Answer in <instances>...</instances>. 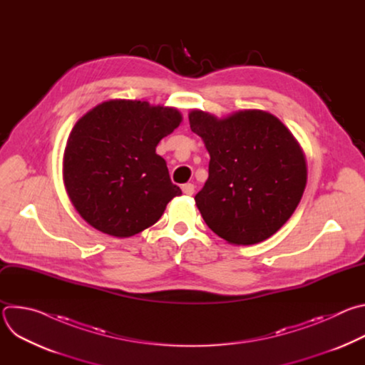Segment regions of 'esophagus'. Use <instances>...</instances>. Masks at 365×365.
Instances as JSON below:
<instances>
[{
    "instance_id": "1",
    "label": "esophagus",
    "mask_w": 365,
    "mask_h": 365,
    "mask_svg": "<svg viewBox=\"0 0 365 365\" xmlns=\"http://www.w3.org/2000/svg\"><path fill=\"white\" fill-rule=\"evenodd\" d=\"M182 190H183V193L185 195H193V192H195V186L192 185V183H186V185H183L182 186Z\"/></svg>"
}]
</instances>
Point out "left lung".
<instances>
[{
  "instance_id": "obj_1",
  "label": "left lung",
  "mask_w": 365,
  "mask_h": 365,
  "mask_svg": "<svg viewBox=\"0 0 365 365\" xmlns=\"http://www.w3.org/2000/svg\"><path fill=\"white\" fill-rule=\"evenodd\" d=\"M189 124L211 155L210 176L195 196L206 225L234 245L276 234L306 187V159L293 134L262 110L225 118L192 110Z\"/></svg>"
}]
</instances>
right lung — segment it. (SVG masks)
<instances>
[{
    "label": "right lung",
    "instance_id": "obj_1",
    "mask_svg": "<svg viewBox=\"0 0 365 365\" xmlns=\"http://www.w3.org/2000/svg\"><path fill=\"white\" fill-rule=\"evenodd\" d=\"M180 123L176 108L131 99L106 101L78 120L63 154V182L89 225L127 238L160 220L182 190L155 147Z\"/></svg>",
    "mask_w": 365,
    "mask_h": 365
}]
</instances>
